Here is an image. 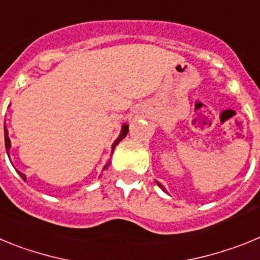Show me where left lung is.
<instances>
[{"mask_svg": "<svg viewBox=\"0 0 260 260\" xmlns=\"http://www.w3.org/2000/svg\"><path fill=\"white\" fill-rule=\"evenodd\" d=\"M160 187H161V185H160Z\"/></svg>", "mask_w": 260, "mask_h": 260, "instance_id": "8db88e82", "label": "left lung"}]
</instances>
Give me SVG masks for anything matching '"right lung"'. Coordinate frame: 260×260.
<instances>
[{
	"label": "right lung",
	"mask_w": 260,
	"mask_h": 260,
	"mask_svg": "<svg viewBox=\"0 0 260 260\" xmlns=\"http://www.w3.org/2000/svg\"><path fill=\"white\" fill-rule=\"evenodd\" d=\"M127 132H128V126L127 125H123L122 126V130H121V134H119V137L117 138L116 142H114L113 146H112V151H114V148H116L117 144H118L119 142L122 141L123 138L126 137ZM5 147H6V152H8V155H9V150H10V139H9V137H8V130H6V127H5ZM112 153H113V152H112ZM108 165H109V162H108ZM108 165H105L104 169L108 167ZM18 173H19V176L22 177V180L26 181V174L20 173V172H18Z\"/></svg>",
	"instance_id": "add662e5"
}]
</instances>
